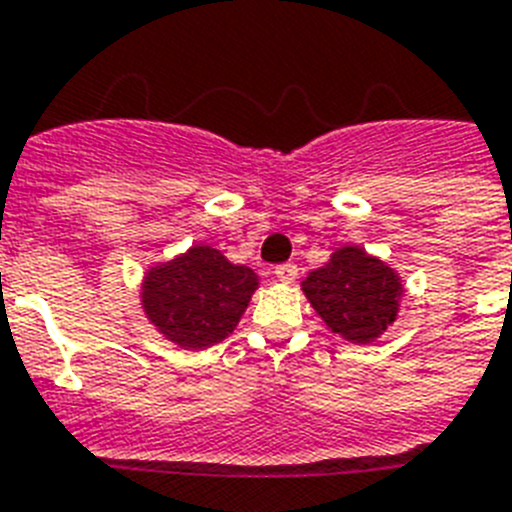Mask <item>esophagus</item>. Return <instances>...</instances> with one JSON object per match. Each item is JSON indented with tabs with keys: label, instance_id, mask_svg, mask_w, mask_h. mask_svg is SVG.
I'll return each mask as SVG.
<instances>
[{
	"label": "esophagus",
	"instance_id": "34e87169",
	"mask_svg": "<svg viewBox=\"0 0 512 512\" xmlns=\"http://www.w3.org/2000/svg\"><path fill=\"white\" fill-rule=\"evenodd\" d=\"M273 276H276L281 284H292L294 278H297V265H292V263L278 265V268L273 270Z\"/></svg>",
	"mask_w": 512,
	"mask_h": 512
}]
</instances>
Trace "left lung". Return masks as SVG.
I'll use <instances>...</instances> for the list:
<instances>
[{
    "instance_id": "obj_1",
    "label": "left lung",
    "mask_w": 512,
    "mask_h": 512,
    "mask_svg": "<svg viewBox=\"0 0 512 512\" xmlns=\"http://www.w3.org/2000/svg\"><path fill=\"white\" fill-rule=\"evenodd\" d=\"M299 286L331 334L350 344L376 342L397 321L405 297L400 273L357 244L336 247Z\"/></svg>"
}]
</instances>
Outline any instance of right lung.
I'll list each match as a JSON object with an SVG mask.
<instances>
[{"label": "right lung", "mask_w": 512, "mask_h": 512, "mask_svg": "<svg viewBox=\"0 0 512 512\" xmlns=\"http://www.w3.org/2000/svg\"><path fill=\"white\" fill-rule=\"evenodd\" d=\"M260 278L205 242L144 270L139 289L147 321L181 350H207L234 334Z\"/></svg>", "instance_id": "obj_1"}]
</instances>
